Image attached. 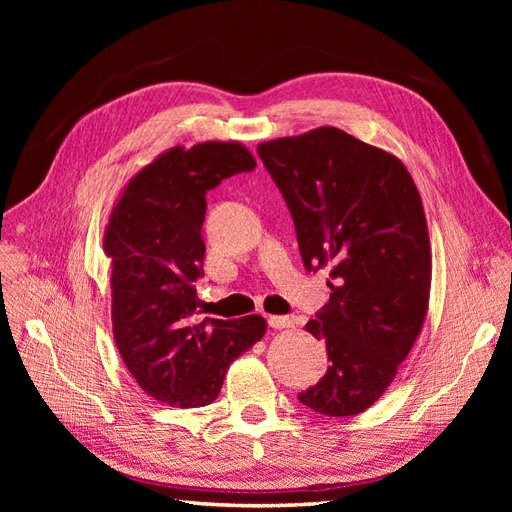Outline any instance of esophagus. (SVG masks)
Returning a JSON list of instances; mask_svg holds the SVG:
<instances>
[{
	"instance_id": "esophagus-1",
	"label": "esophagus",
	"mask_w": 512,
	"mask_h": 512,
	"mask_svg": "<svg viewBox=\"0 0 512 512\" xmlns=\"http://www.w3.org/2000/svg\"><path fill=\"white\" fill-rule=\"evenodd\" d=\"M292 324H294V322H292L288 316H269V327H271V329L282 331V329H290Z\"/></svg>"
}]
</instances>
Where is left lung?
I'll return each mask as SVG.
<instances>
[{"label": "left lung", "mask_w": 512, "mask_h": 512, "mask_svg": "<svg viewBox=\"0 0 512 512\" xmlns=\"http://www.w3.org/2000/svg\"><path fill=\"white\" fill-rule=\"evenodd\" d=\"M297 228L307 271L329 269V303L305 324L327 344L324 378L299 393L354 416L389 389L423 331L431 245L412 175L393 153L322 126L258 145Z\"/></svg>", "instance_id": "1"}]
</instances>
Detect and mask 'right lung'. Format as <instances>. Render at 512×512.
Wrapping results in <instances>:
<instances>
[{
  "mask_svg": "<svg viewBox=\"0 0 512 512\" xmlns=\"http://www.w3.org/2000/svg\"><path fill=\"white\" fill-rule=\"evenodd\" d=\"M256 168L237 141L170 147L128 181L104 228L113 335L132 378L173 408L207 406L230 363L265 337L262 316L198 320L207 190Z\"/></svg>",
  "mask_w": 512,
  "mask_h": 512,
  "instance_id": "right-lung-1",
  "label": "right lung"
}]
</instances>
